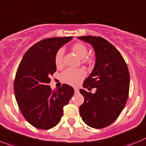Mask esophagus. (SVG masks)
Masks as SVG:
<instances>
[{
    "label": "esophagus",
    "instance_id": "esophagus-1",
    "mask_svg": "<svg viewBox=\"0 0 146 146\" xmlns=\"http://www.w3.org/2000/svg\"><path fill=\"white\" fill-rule=\"evenodd\" d=\"M74 92H75V93H77V92L79 91V89L77 88H74Z\"/></svg>",
    "mask_w": 146,
    "mask_h": 146
}]
</instances>
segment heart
<instances>
[{
	"label": "heart",
	"mask_w": 146,
	"mask_h": 146,
	"mask_svg": "<svg viewBox=\"0 0 146 146\" xmlns=\"http://www.w3.org/2000/svg\"><path fill=\"white\" fill-rule=\"evenodd\" d=\"M72 50L81 59H83L84 61H87L88 59L87 58L88 49L85 44L82 42L74 43L72 46ZM63 56H64V50L63 48H59L56 51L54 57L55 65L57 68H61L63 66V64H64ZM85 75H86V72L85 69H74L69 68L61 73V80L64 83L71 85H77L83 80Z\"/></svg>",
	"instance_id": "1"
}]
</instances>
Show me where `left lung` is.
<instances>
[{"label": "left lung", "instance_id": "1", "mask_svg": "<svg viewBox=\"0 0 146 146\" xmlns=\"http://www.w3.org/2000/svg\"><path fill=\"white\" fill-rule=\"evenodd\" d=\"M96 52V61L90 75L83 82L85 88H96L94 94L80 90L85 98L80 113L88 126L101 129L118 118L129 96V73L122 56L112 44L96 36H82Z\"/></svg>", "mask_w": 146, "mask_h": 146}]
</instances>
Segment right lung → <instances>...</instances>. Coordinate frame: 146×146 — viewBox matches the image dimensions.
<instances>
[{
	"mask_svg": "<svg viewBox=\"0 0 146 146\" xmlns=\"http://www.w3.org/2000/svg\"><path fill=\"white\" fill-rule=\"evenodd\" d=\"M72 37H50L37 42L26 52L14 79V90L21 113L35 127L48 129L58 124L64 106L74 95V88L63 84L56 91L49 83L56 66L57 50Z\"/></svg>",
	"mask_w": 146,
	"mask_h": 146,
	"instance_id": "add662e5",
	"label": "right lung"
}]
</instances>
